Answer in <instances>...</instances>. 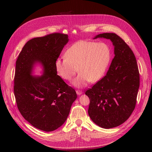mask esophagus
Masks as SVG:
<instances>
[{
	"label": "esophagus",
	"mask_w": 152,
	"mask_h": 152,
	"mask_svg": "<svg viewBox=\"0 0 152 152\" xmlns=\"http://www.w3.org/2000/svg\"><path fill=\"white\" fill-rule=\"evenodd\" d=\"M76 93L78 95H80L82 94V91H80V90H77L76 91Z\"/></svg>",
	"instance_id": "1"
}]
</instances>
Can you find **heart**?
<instances>
[{
	"label": "heart",
	"mask_w": 152,
	"mask_h": 152,
	"mask_svg": "<svg viewBox=\"0 0 152 152\" xmlns=\"http://www.w3.org/2000/svg\"><path fill=\"white\" fill-rule=\"evenodd\" d=\"M112 53L104 42L80 40L73 44L65 53V57L55 62L58 74L63 79L70 80L78 70L80 72L72 84L76 87H86L102 79L107 70Z\"/></svg>",
	"instance_id": "obj_1"
}]
</instances>
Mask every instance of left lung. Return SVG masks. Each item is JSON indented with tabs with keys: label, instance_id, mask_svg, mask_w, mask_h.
<instances>
[{
	"label": "left lung",
	"instance_id": "left-lung-1",
	"mask_svg": "<svg viewBox=\"0 0 152 152\" xmlns=\"http://www.w3.org/2000/svg\"><path fill=\"white\" fill-rule=\"evenodd\" d=\"M98 38L112 41L115 56L107 75L85 94L90 99L88 114L91 120L101 127L110 129L126 122L134 110L140 73L134 53L120 37L104 33L94 37Z\"/></svg>",
	"mask_w": 152,
	"mask_h": 152
}]
</instances>
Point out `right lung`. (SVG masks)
Segmentation results:
<instances>
[{
  "instance_id": "obj_1",
  "label": "right lung",
  "mask_w": 152,
  "mask_h": 152,
  "mask_svg": "<svg viewBox=\"0 0 152 152\" xmlns=\"http://www.w3.org/2000/svg\"><path fill=\"white\" fill-rule=\"evenodd\" d=\"M68 35L53 33L34 38L23 48L16 62L15 93L20 112L34 127L46 132L53 131L66 120L76 92L59 75L55 67ZM37 62L43 66L40 76L31 75Z\"/></svg>"
}]
</instances>
